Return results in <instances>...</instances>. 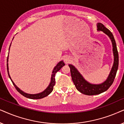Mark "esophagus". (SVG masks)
<instances>
[{"label": "esophagus", "instance_id": "34e87169", "mask_svg": "<svg viewBox=\"0 0 124 124\" xmlns=\"http://www.w3.org/2000/svg\"><path fill=\"white\" fill-rule=\"evenodd\" d=\"M71 58L70 57H68V56H66L64 58V62L66 64H68L71 62Z\"/></svg>", "mask_w": 124, "mask_h": 124}]
</instances>
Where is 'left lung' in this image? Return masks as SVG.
I'll return each mask as SVG.
<instances>
[{"label": "left lung", "instance_id": "obj_1", "mask_svg": "<svg viewBox=\"0 0 124 124\" xmlns=\"http://www.w3.org/2000/svg\"><path fill=\"white\" fill-rule=\"evenodd\" d=\"M97 26H98V31H103L104 33L109 36V37L111 39L112 45H113L114 63L107 80L104 83L100 84V85H92V84L88 83L83 78L81 74L79 73L78 71L74 66L71 65H69L70 68L72 80L75 85L76 88L81 93L87 95H98L102 92L106 91L113 83L118 66V51L117 49L116 41L114 39L113 34L101 23H98Z\"/></svg>", "mask_w": 124, "mask_h": 124}]
</instances>
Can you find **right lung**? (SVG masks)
<instances>
[{
    "label": "right lung",
    "instance_id": "right-lung-1",
    "mask_svg": "<svg viewBox=\"0 0 124 124\" xmlns=\"http://www.w3.org/2000/svg\"><path fill=\"white\" fill-rule=\"evenodd\" d=\"M10 46H11V45H10ZM9 47H10V46H9ZM8 55L7 57V62H8ZM7 71H8V76H9V78L11 79V81H12L13 85H14L15 87L16 90H17V91L19 92L23 96H24L26 97V98H27L32 99H42L43 98H45V97L47 96V95H49V94H50L51 92H52L53 90V87H54V85H55V74L57 73V71H58L60 70V69L62 68L63 66H65V64L63 62V61H60V62H59V63L57 64V66L54 67L53 71V72H52L53 74L52 75V78H51V82H50V85H49V86L47 87V88L44 91L41 92V93H37V94H28V93H25V92H24L21 90H20V89L18 88V87L16 86L15 85L14 82H13L12 80V79H11L10 75H9V71H8V63L7 64Z\"/></svg>",
    "mask_w": 124,
    "mask_h": 124
}]
</instances>
